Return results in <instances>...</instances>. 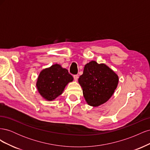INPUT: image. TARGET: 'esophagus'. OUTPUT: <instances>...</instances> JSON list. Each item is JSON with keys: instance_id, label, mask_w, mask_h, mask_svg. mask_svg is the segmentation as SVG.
<instances>
[{"instance_id": "esophagus-1", "label": "esophagus", "mask_w": 150, "mask_h": 150, "mask_svg": "<svg viewBox=\"0 0 150 150\" xmlns=\"http://www.w3.org/2000/svg\"><path fill=\"white\" fill-rule=\"evenodd\" d=\"M73 77H74V79L75 81H77V80H78V74L74 75V76H73Z\"/></svg>"}]
</instances>
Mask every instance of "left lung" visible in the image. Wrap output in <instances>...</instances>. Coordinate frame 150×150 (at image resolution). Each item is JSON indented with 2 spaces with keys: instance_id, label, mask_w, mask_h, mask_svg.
<instances>
[{
  "instance_id": "left-lung-1",
  "label": "left lung",
  "mask_w": 150,
  "mask_h": 150,
  "mask_svg": "<svg viewBox=\"0 0 150 150\" xmlns=\"http://www.w3.org/2000/svg\"><path fill=\"white\" fill-rule=\"evenodd\" d=\"M78 81L86 102L96 107L112 96L118 83V76L106 64L93 61L85 65Z\"/></svg>"
}]
</instances>
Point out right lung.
Returning <instances> with one entry per match:
<instances>
[{"mask_svg":"<svg viewBox=\"0 0 150 150\" xmlns=\"http://www.w3.org/2000/svg\"><path fill=\"white\" fill-rule=\"evenodd\" d=\"M72 80L68 71L56 64L40 72L36 86L44 98L52 101L62 93L65 86Z\"/></svg>","mask_w":150,"mask_h":150,"instance_id":"obj_1","label":"right lung"}]
</instances>
